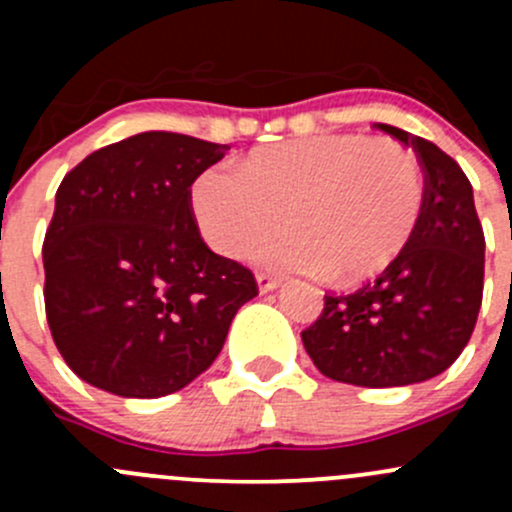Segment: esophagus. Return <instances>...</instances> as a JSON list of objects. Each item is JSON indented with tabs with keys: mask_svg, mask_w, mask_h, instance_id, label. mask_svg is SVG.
<instances>
[{
	"mask_svg": "<svg viewBox=\"0 0 512 512\" xmlns=\"http://www.w3.org/2000/svg\"><path fill=\"white\" fill-rule=\"evenodd\" d=\"M280 277L277 275H270V272H257V287H260V292H272V289L280 287Z\"/></svg>",
	"mask_w": 512,
	"mask_h": 512,
	"instance_id": "obj_1",
	"label": "esophagus"
}]
</instances>
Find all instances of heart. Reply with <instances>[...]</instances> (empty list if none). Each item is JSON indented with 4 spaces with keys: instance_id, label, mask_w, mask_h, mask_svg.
Returning a JSON list of instances; mask_svg holds the SVG:
<instances>
[{
    "instance_id": "1",
    "label": "heart",
    "mask_w": 512,
    "mask_h": 512,
    "mask_svg": "<svg viewBox=\"0 0 512 512\" xmlns=\"http://www.w3.org/2000/svg\"><path fill=\"white\" fill-rule=\"evenodd\" d=\"M190 200L220 255H245L285 220L289 230L252 252L260 265L356 282L389 265L414 235L423 175L394 138L322 133L260 148L240 168L203 170Z\"/></svg>"
}]
</instances>
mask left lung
<instances>
[{
    "instance_id": "1",
    "label": "left lung",
    "mask_w": 512,
    "mask_h": 512,
    "mask_svg": "<svg viewBox=\"0 0 512 512\" xmlns=\"http://www.w3.org/2000/svg\"><path fill=\"white\" fill-rule=\"evenodd\" d=\"M414 148L423 208L404 250L349 294H324L302 332L314 366L344 384L386 389L426 381L461 356L483 302L485 235L471 180L426 138L376 123Z\"/></svg>"
}]
</instances>
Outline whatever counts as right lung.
Here are the masks:
<instances>
[{
	"label": "right lung",
	"instance_id": "obj_1",
	"mask_svg": "<svg viewBox=\"0 0 512 512\" xmlns=\"http://www.w3.org/2000/svg\"><path fill=\"white\" fill-rule=\"evenodd\" d=\"M227 148L148 131L64 175L41 247L44 307L56 349L79 379L158 399L220 354L257 282L205 245L190 185Z\"/></svg>",
	"mask_w": 512,
	"mask_h": 512
}]
</instances>
